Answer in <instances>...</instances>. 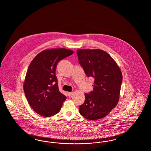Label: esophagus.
<instances>
[{
	"mask_svg": "<svg viewBox=\"0 0 151 151\" xmlns=\"http://www.w3.org/2000/svg\"><path fill=\"white\" fill-rule=\"evenodd\" d=\"M73 92H68V96L69 97H71V96H72V95H73Z\"/></svg>",
	"mask_w": 151,
	"mask_h": 151,
	"instance_id": "1",
	"label": "esophagus"
}]
</instances>
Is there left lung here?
Wrapping results in <instances>:
<instances>
[{
	"label": "left lung",
	"instance_id": "8db88e82",
	"mask_svg": "<svg viewBox=\"0 0 151 151\" xmlns=\"http://www.w3.org/2000/svg\"><path fill=\"white\" fill-rule=\"evenodd\" d=\"M77 54L87 76L94 79L93 90L85 94L86 101L80 106V114L89 120L100 119L108 115L119 100L121 70L105 51L79 49Z\"/></svg>",
	"mask_w": 151,
	"mask_h": 151
}]
</instances>
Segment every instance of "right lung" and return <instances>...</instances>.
<instances>
[{"label":"right lung","mask_w":151,"mask_h":151,"mask_svg":"<svg viewBox=\"0 0 151 151\" xmlns=\"http://www.w3.org/2000/svg\"><path fill=\"white\" fill-rule=\"evenodd\" d=\"M73 53L65 48L46 49L30 63L23 88L30 106L37 114L50 117L60 110L66 97L59 91L56 67L59 60Z\"/></svg>","instance_id":"1"}]
</instances>
